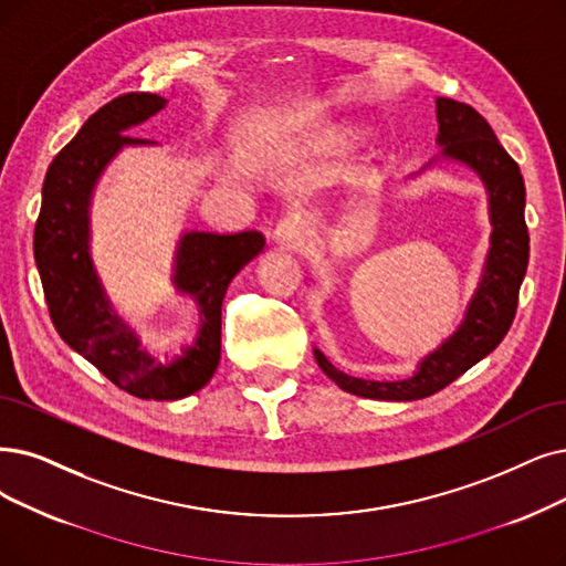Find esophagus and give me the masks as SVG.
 I'll return each instance as SVG.
<instances>
[{"label": "esophagus", "mask_w": 566, "mask_h": 566, "mask_svg": "<svg viewBox=\"0 0 566 566\" xmlns=\"http://www.w3.org/2000/svg\"><path fill=\"white\" fill-rule=\"evenodd\" d=\"M308 237V224L300 213H292L279 222V228L274 232V241L281 248H287V251H300Z\"/></svg>", "instance_id": "obj_1"}]
</instances>
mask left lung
<instances>
[{"instance_id":"1","label":"left lung","mask_w":566,"mask_h":566,"mask_svg":"<svg viewBox=\"0 0 566 566\" xmlns=\"http://www.w3.org/2000/svg\"><path fill=\"white\" fill-rule=\"evenodd\" d=\"M439 137L443 160H455L476 171L490 201V251L481 283L467 306L464 321L446 342L424 355L413 376L401 380H365L338 371L315 348L318 367L338 388L369 399L411 401L443 390L476 361L490 355L506 336L517 308L520 283L530 260V234L525 224V180L517 163L504 150L492 127L469 104L437 99ZM439 160V157H437ZM432 165V163H429Z\"/></svg>"}]
</instances>
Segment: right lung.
<instances>
[{"label":"right lung","mask_w":566,"mask_h":566,"mask_svg":"<svg viewBox=\"0 0 566 566\" xmlns=\"http://www.w3.org/2000/svg\"><path fill=\"white\" fill-rule=\"evenodd\" d=\"M167 104L150 93H127L104 104L51 163L34 228V260L51 321L62 342L95 365L113 386L155 401L201 390L220 359V308L232 279L262 248L255 230L237 234L186 232L174 260V285L199 308L195 342L174 359H155L113 311L90 255V199L106 165L125 146L153 142L125 134Z\"/></svg>","instance_id":"add662e5"}]
</instances>
